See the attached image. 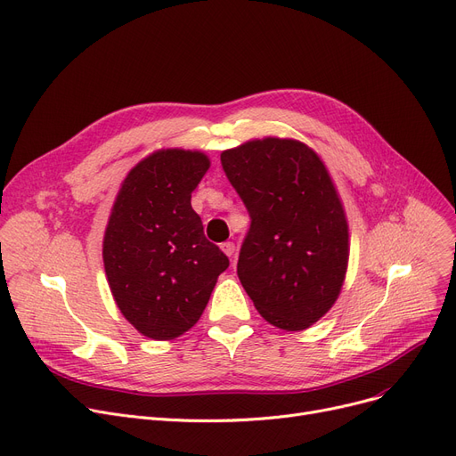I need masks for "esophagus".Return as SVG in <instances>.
Masks as SVG:
<instances>
[{"label": "esophagus", "mask_w": 456, "mask_h": 456, "mask_svg": "<svg viewBox=\"0 0 456 456\" xmlns=\"http://www.w3.org/2000/svg\"><path fill=\"white\" fill-rule=\"evenodd\" d=\"M220 248H222V251H224L227 256H232L234 251H236V248H234L232 242H224Z\"/></svg>", "instance_id": "obj_1"}]
</instances>
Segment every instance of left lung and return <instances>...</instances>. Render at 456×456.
Returning <instances> with one entry per match:
<instances>
[{
    "label": "left lung",
    "mask_w": 456,
    "mask_h": 456,
    "mask_svg": "<svg viewBox=\"0 0 456 456\" xmlns=\"http://www.w3.org/2000/svg\"><path fill=\"white\" fill-rule=\"evenodd\" d=\"M249 212L236 273L263 319L285 331L313 326L338 302L348 268V222L311 147L263 137L222 152Z\"/></svg>",
    "instance_id": "left-lung-1"
}]
</instances>
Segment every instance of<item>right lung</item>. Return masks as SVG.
Segmentation results:
<instances>
[{
  "label": "right lung",
  "mask_w": 456,
  "mask_h": 456,
  "mask_svg": "<svg viewBox=\"0 0 456 456\" xmlns=\"http://www.w3.org/2000/svg\"><path fill=\"white\" fill-rule=\"evenodd\" d=\"M208 167L201 151L160 149L137 162L117 191L104 270L118 311L145 338L169 341L188 331L229 266L191 208V191Z\"/></svg>",
  "instance_id": "right-lung-1"
}]
</instances>
